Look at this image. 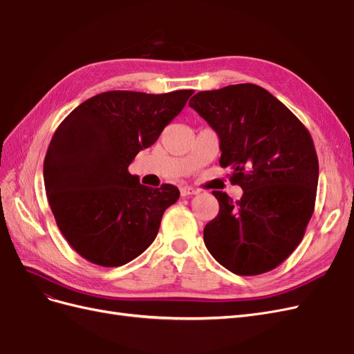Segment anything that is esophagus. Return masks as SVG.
I'll return each instance as SVG.
<instances>
[{"instance_id": "34e87169", "label": "esophagus", "mask_w": 354, "mask_h": 354, "mask_svg": "<svg viewBox=\"0 0 354 354\" xmlns=\"http://www.w3.org/2000/svg\"><path fill=\"white\" fill-rule=\"evenodd\" d=\"M180 194H181V196H192V195H196L198 190L190 187V186H183V187H180Z\"/></svg>"}]
</instances>
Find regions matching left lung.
<instances>
[{
    "mask_svg": "<svg viewBox=\"0 0 354 354\" xmlns=\"http://www.w3.org/2000/svg\"><path fill=\"white\" fill-rule=\"evenodd\" d=\"M220 138V165L243 195L214 190L220 211L203 229L211 255L234 274L273 270L303 241L313 216L319 160L303 122L255 84L199 91L189 102Z\"/></svg>",
    "mask_w": 354,
    "mask_h": 354,
    "instance_id": "obj_1",
    "label": "left lung"
}]
</instances>
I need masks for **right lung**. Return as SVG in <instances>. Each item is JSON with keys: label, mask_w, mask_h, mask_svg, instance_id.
Returning <instances> with one entry per match:
<instances>
[{"label": "right lung", "mask_w": 354, "mask_h": 354, "mask_svg": "<svg viewBox=\"0 0 354 354\" xmlns=\"http://www.w3.org/2000/svg\"><path fill=\"white\" fill-rule=\"evenodd\" d=\"M192 94L106 91L57 127L44 159V185L57 227L82 259L120 267L155 241L180 192L173 185H140L128 165L158 140Z\"/></svg>", "instance_id": "1"}]
</instances>
